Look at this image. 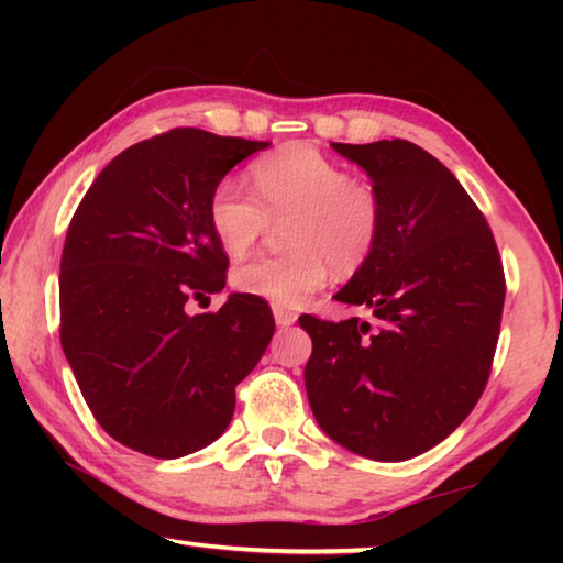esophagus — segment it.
<instances>
[{
  "label": "esophagus",
  "mask_w": 563,
  "mask_h": 563,
  "mask_svg": "<svg viewBox=\"0 0 563 563\" xmlns=\"http://www.w3.org/2000/svg\"><path fill=\"white\" fill-rule=\"evenodd\" d=\"M273 316H275V325L278 328H290L295 320H298V316H295L292 310L288 308H280V305H275L273 308Z\"/></svg>",
  "instance_id": "34e87169"
}]
</instances>
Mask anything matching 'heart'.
<instances>
[{
	"label": "heart",
	"mask_w": 563,
	"mask_h": 563,
	"mask_svg": "<svg viewBox=\"0 0 563 563\" xmlns=\"http://www.w3.org/2000/svg\"><path fill=\"white\" fill-rule=\"evenodd\" d=\"M261 201L223 178L208 201V223L218 245L241 258L273 223L292 221L288 258H255L238 265V292L275 305H302L322 290L332 268L357 273L373 258L385 228V206L375 186L305 144L283 146L253 166Z\"/></svg>",
	"instance_id": "heart-1"
}]
</instances>
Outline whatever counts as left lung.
Here are the masks:
<instances>
[{"instance_id": "8db88e82", "label": "left lung", "mask_w": 563, "mask_h": 563, "mask_svg": "<svg viewBox=\"0 0 563 563\" xmlns=\"http://www.w3.org/2000/svg\"><path fill=\"white\" fill-rule=\"evenodd\" d=\"M332 148L385 206L375 255L335 292L373 312L375 328L302 316L305 389L330 440L405 462L450 437L484 393L507 292L499 251L470 194L424 148L402 139Z\"/></svg>"}]
</instances>
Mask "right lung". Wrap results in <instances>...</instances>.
Here are the masks:
<instances>
[{"instance_id": "obj_1", "label": "right lung", "mask_w": 563, "mask_h": 563, "mask_svg": "<svg viewBox=\"0 0 563 563\" xmlns=\"http://www.w3.org/2000/svg\"><path fill=\"white\" fill-rule=\"evenodd\" d=\"M265 141L174 129L131 146L93 180L64 241L62 347L91 415L113 440L158 460L216 442L235 385L273 338L268 302L231 292L218 312L188 298L225 288L228 255L208 201Z\"/></svg>"}]
</instances>
